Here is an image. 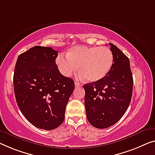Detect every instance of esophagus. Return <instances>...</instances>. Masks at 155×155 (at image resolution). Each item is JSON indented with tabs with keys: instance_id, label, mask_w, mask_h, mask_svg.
Listing matches in <instances>:
<instances>
[{
	"instance_id": "obj_1",
	"label": "esophagus",
	"mask_w": 155,
	"mask_h": 155,
	"mask_svg": "<svg viewBox=\"0 0 155 155\" xmlns=\"http://www.w3.org/2000/svg\"><path fill=\"white\" fill-rule=\"evenodd\" d=\"M74 84H75V87H81V86H82V85L80 84L79 82H77V81H75L74 82Z\"/></svg>"
}]
</instances>
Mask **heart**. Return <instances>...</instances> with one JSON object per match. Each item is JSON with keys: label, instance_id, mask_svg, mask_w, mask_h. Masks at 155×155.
Wrapping results in <instances>:
<instances>
[{"label": "heart", "instance_id": "heart-1", "mask_svg": "<svg viewBox=\"0 0 155 155\" xmlns=\"http://www.w3.org/2000/svg\"><path fill=\"white\" fill-rule=\"evenodd\" d=\"M57 67L64 77H70L79 68L80 77L95 82L107 74L114 63V55L107 47L75 46L55 60Z\"/></svg>", "mask_w": 155, "mask_h": 155}]
</instances>
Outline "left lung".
Wrapping results in <instances>:
<instances>
[{
  "instance_id": "8db88e82",
  "label": "left lung",
  "mask_w": 155,
  "mask_h": 155,
  "mask_svg": "<svg viewBox=\"0 0 155 155\" xmlns=\"http://www.w3.org/2000/svg\"><path fill=\"white\" fill-rule=\"evenodd\" d=\"M114 63L104 77L84 85L85 107L88 122L98 129L114 125L125 114L133 91L130 63L116 46L109 43Z\"/></svg>"
}]
</instances>
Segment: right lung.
Segmentation results:
<instances>
[{
    "mask_svg": "<svg viewBox=\"0 0 155 155\" xmlns=\"http://www.w3.org/2000/svg\"><path fill=\"white\" fill-rule=\"evenodd\" d=\"M57 51L35 46L18 55L13 83L21 112L36 127L52 130L64 118L74 82L64 77L55 64Z\"/></svg>",
    "mask_w": 155,
    "mask_h": 155,
    "instance_id": "right-lung-1",
    "label": "right lung"
}]
</instances>
